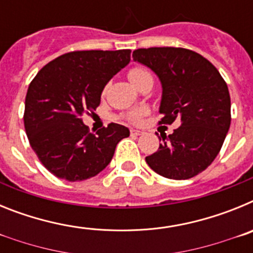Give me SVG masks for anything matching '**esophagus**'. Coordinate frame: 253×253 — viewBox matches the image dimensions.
Instances as JSON below:
<instances>
[{
    "label": "esophagus",
    "mask_w": 253,
    "mask_h": 253,
    "mask_svg": "<svg viewBox=\"0 0 253 253\" xmlns=\"http://www.w3.org/2000/svg\"><path fill=\"white\" fill-rule=\"evenodd\" d=\"M130 133H131V135H142V134H143V131H140V130H137V129H131V130H130Z\"/></svg>",
    "instance_id": "34e87169"
}]
</instances>
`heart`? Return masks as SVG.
Segmentation results:
<instances>
[{
  "label": "heart",
  "mask_w": 253,
  "mask_h": 253,
  "mask_svg": "<svg viewBox=\"0 0 253 253\" xmlns=\"http://www.w3.org/2000/svg\"><path fill=\"white\" fill-rule=\"evenodd\" d=\"M151 77V72L147 71L146 68H142V67H134V68H131L130 71H129V78H130V81L134 84V86H137V84H139L142 81H144V80ZM139 110H133L129 114L128 119L131 120V122H137V120L139 119Z\"/></svg>",
  "instance_id": "1"
}]
</instances>
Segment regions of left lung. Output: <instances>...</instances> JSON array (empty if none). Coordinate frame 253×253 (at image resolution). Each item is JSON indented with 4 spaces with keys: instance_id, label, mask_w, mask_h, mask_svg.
Instances as JSON below:
<instances>
[{
    "instance_id": "obj_1",
    "label": "left lung",
    "mask_w": 253,
    "mask_h": 253,
    "mask_svg": "<svg viewBox=\"0 0 253 253\" xmlns=\"http://www.w3.org/2000/svg\"><path fill=\"white\" fill-rule=\"evenodd\" d=\"M133 59L152 69L162 86L160 123L181 125L146 157L163 177L187 180L215 160L231 125V97L225 81L207 58L185 48H148Z\"/></svg>"
}]
</instances>
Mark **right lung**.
I'll return each mask as SVG.
<instances>
[{"label": "right lung", "instance_id": "add662e5", "mask_svg": "<svg viewBox=\"0 0 253 253\" xmlns=\"http://www.w3.org/2000/svg\"><path fill=\"white\" fill-rule=\"evenodd\" d=\"M129 62V49L71 51L49 62L31 81L26 135L54 176L71 182L93 177L110 163L116 144L129 137V129L115 123L92 134L81 119L96 110L104 87Z\"/></svg>", "mask_w": 253, "mask_h": 253}]
</instances>
